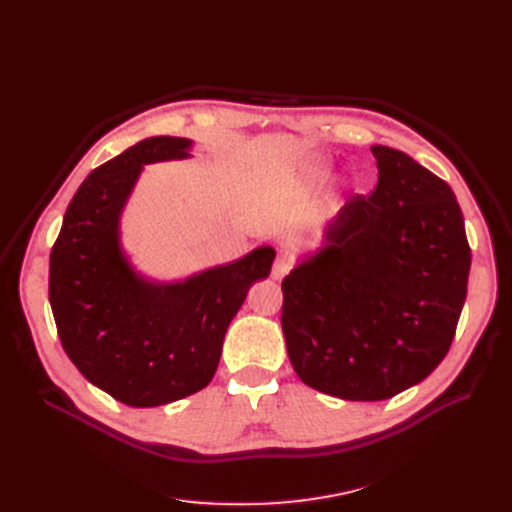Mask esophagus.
Segmentation results:
<instances>
[{"instance_id":"1","label":"esophagus","mask_w":512,"mask_h":512,"mask_svg":"<svg viewBox=\"0 0 512 512\" xmlns=\"http://www.w3.org/2000/svg\"><path fill=\"white\" fill-rule=\"evenodd\" d=\"M290 267H292L290 257L280 253V255L276 257V261H274V267H272V276H274V280H282V278L290 272Z\"/></svg>"}]
</instances>
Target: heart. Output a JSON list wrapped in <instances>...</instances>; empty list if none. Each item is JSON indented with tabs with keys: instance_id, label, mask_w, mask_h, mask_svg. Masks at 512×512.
<instances>
[{
	"instance_id": "heart-1",
	"label": "heart",
	"mask_w": 512,
	"mask_h": 512,
	"mask_svg": "<svg viewBox=\"0 0 512 512\" xmlns=\"http://www.w3.org/2000/svg\"><path fill=\"white\" fill-rule=\"evenodd\" d=\"M328 168H330V164H328L326 159H309L307 164H305V176L309 180H317V178H321V176L328 172Z\"/></svg>"
}]
</instances>
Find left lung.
Here are the masks:
<instances>
[{
    "instance_id": "left-lung-1",
    "label": "left lung",
    "mask_w": 512,
    "mask_h": 512,
    "mask_svg": "<svg viewBox=\"0 0 512 512\" xmlns=\"http://www.w3.org/2000/svg\"><path fill=\"white\" fill-rule=\"evenodd\" d=\"M378 186L355 195L282 280V330L299 378L344 400H386L446 357L471 251L452 188L373 145Z\"/></svg>"
}]
</instances>
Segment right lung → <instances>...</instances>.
Returning a JSON list of instances; mask_svg holds the SVG:
<instances>
[{"label":"right lung","mask_w":512,"mask_h":512,"mask_svg":"<svg viewBox=\"0 0 512 512\" xmlns=\"http://www.w3.org/2000/svg\"><path fill=\"white\" fill-rule=\"evenodd\" d=\"M195 143L151 137L93 170L72 197L49 257V303L76 369L128 407L203 390L230 321L276 251L259 247L184 280L139 272L122 245V213L143 168L193 157Z\"/></svg>","instance_id":"1"}]
</instances>
